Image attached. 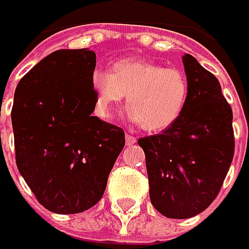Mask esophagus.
<instances>
[{
  "label": "esophagus",
  "mask_w": 249,
  "mask_h": 249,
  "mask_svg": "<svg viewBox=\"0 0 249 249\" xmlns=\"http://www.w3.org/2000/svg\"><path fill=\"white\" fill-rule=\"evenodd\" d=\"M136 142H137V139H136L134 136L126 134V144H127V145H133V144H136Z\"/></svg>",
  "instance_id": "obj_1"
}]
</instances>
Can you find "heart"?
<instances>
[{"label":"heart","mask_w":249,"mask_h":249,"mask_svg":"<svg viewBox=\"0 0 249 249\" xmlns=\"http://www.w3.org/2000/svg\"><path fill=\"white\" fill-rule=\"evenodd\" d=\"M94 109L102 119L127 95V116L147 131H160L176 122L186 108L190 84L186 73L177 68L139 59H124L112 72L95 69L91 73Z\"/></svg>","instance_id":"1"}]
</instances>
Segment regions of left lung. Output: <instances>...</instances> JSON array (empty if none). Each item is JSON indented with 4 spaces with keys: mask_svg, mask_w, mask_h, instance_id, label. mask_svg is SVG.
Masks as SVG:
<instances>
[{
    "mask_svg": "<svg viewBox=\"0 0 249 249\" xmlns=\"http://www.w3.org/2000/svg\"><path fill=\"white\" fill-rule=\"evenodd\" d=\"M183 65L190 92L181 116L160 134L139 140L151 202L170 219H188L205 211L234 157L233 110L220 83L188 53Z\"/></svg>",
    "mask_w": 249,
    "mask_h": 249,
    "instance_id": "1",
    "label": "left lung"
}]
</instances>
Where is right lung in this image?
Wrapping results in <instances>:
<instances>
[{"instance_id":"1","label":"right lung","mask_w":249,"mask_h":249,"mask_svg":"<svg viewBox=\"0 0 249 249\" xmlns=\"http://www.w3.org/2000/svg\"><path fill=\"white\" fill-rule=\"evenodd\" d=\"M95 53L58 50L26 73L11 112L16 165L37 201L80 213L100 201L124 131L92 116Z\"/></svg>"}]
</instances>
